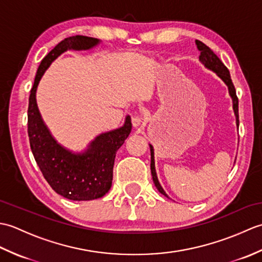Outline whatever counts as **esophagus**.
<instances>
[{"label":"esophagus","instance_id":"obj_1","mask_svg":"<svg viewBox=\"0 0 262 262\" xmlns=\"http://www.w3.org/2000/svg\"><path fill=\"white\" fill-rule=\"evenodd\" d=\"M132 124H133V126L134 127H138L140 126L141 124H142V118L141 117H133L132 118Z\"/></svg>","mask_w":262,"mask_h":262}]
</instances>
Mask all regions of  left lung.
<instances>
[{
  "mask_svg": "<svg viewBox=\"0 0 262 262\" xmlns=\"http://www.w3.org/2000/svg\"><path fill=\"white\" fill-rule=\"evenodd\" d=\"M196 45H197V49L200 52L199 55V62L202 63L206 69L214 72V73L220 77V79L223 81L226 86L229 88V92L230 96L233 100V109H234L235 116L238 118V100L236 97V92H235V88L233 85L232 80H231V75L229 70L226 69V66L221 62V59L216 56L214 54V52L211 51L209 47H207L205 45L204 42L196 40ZM149 148H151V172H152V178H153V182L155 187H157L158 190L164 194L165 197L169 196L165 193L164 189L162 188V186L160 185L158 176H157V171H155V163H154V148L152 146V144H149Z\"/></svg>",
  "mask_w": 262,
  "mask_h": 262,
  "instance_id": "left-lung-1",
  "label": "left lung"
}]
</instances>
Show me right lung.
Instances as JSON below:
<instances>
[{
    "instance_id": "obj_1",
    "label": "right lung",
    "mask_w": 262,
    "mask_h": 262,
    "mask_svg": "<svg viewBox=\"0 0 262 262\" xmlns=\"http://www.w3.org/2000/svg\"><path fill=\"white\" fill-rule=\"evenodd\" d=\"M100 43V39L85 36L60 41L41 60L29 97L28 136L33 158L49 186L60 196L77 202L101 198L110 190L116 153L132 130L130 116H126L121 127L102 133L85 149L73 152L57 143L48 130L39 113L36 92L42 75L60 55L68 51H90Z\"/></svg>"
}]
</instances>
